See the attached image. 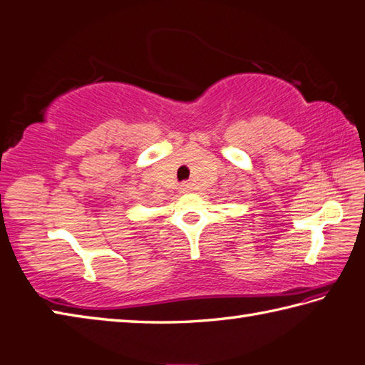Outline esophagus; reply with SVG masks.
<instances>
[{
    "label": "esophagus",
    "mask_w": 365,
    "mask_h": 365,
    "mask_svg": "<svg viewBox=\"0 0 365 365\" xmlns=\"http://www.w3.org/2000/svg\"><path fill=\"white\" fill-rule=\"evenodd\" d=\"M181 190L182 192H190L192 190V184L190 182H182L181 184Z\"/></svg>",
    "instance_id": "34e87169"
}]
</instances>
